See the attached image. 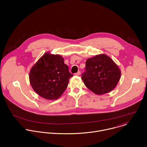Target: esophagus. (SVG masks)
<instances>
[{
	"label": "esophagus",
	"instance_id": "esophagus-1",
	"mask_svg": "<svg viewBox=\"0 0 147 147\" xmlns=\"http://www.w3.org/2000/svg\"><path fill=\"white\" fill-rule=\"evenodd\" d=\"M80 74H81V72L79 71H78L77 73H75V74H74V75H75V76H80Z\"/></svg>",
	"mask_w": 147,
	"mask_h": 147
}]
</instances>
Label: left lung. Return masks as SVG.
<instances>
[{
  "label": "left lung",
  "instance_id": "left-lung-1",
  "mask_svg": "<svg viewBox=\"0 0 147 147\" xmlns=\"http://www.w3.org/2000/svg\"><path fill=\"white\" fill-rule=\"evenodd\" d=\"M86 71L81 79L85 86L96 95L112 91L119 82L121 71L113 60L105 54L97 55L86 62Z\"/></svg>",
  "mask_w": 147,
  "mask_h": 147
}]
</instances>
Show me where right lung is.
Here are the masks:
<instances>
[{
	"mask_svg": "<svg viewBox=\"0 0 147 147\" xmlns=\"http://www.w3.org/2000/svg\"><path fill=\"white\" fill-rule=\"evenodd\" d=\"M73 76L63 57L47 52L32 67L29 79L37 94L46 99L55 100L63 94Z\"/></svg>",
	"mask_w": 147,
	"mask_h": 147,
	"instance_id": "1",
	"label": "right lung"
}]
</instances>
